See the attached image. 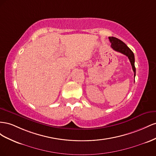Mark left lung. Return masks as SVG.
Wrapping results in <instances>:
<instances>
[{"label": "left lung", "mask_w": 156, "mask_h": 156, "mask_svg": "<svg viewBox=\"0 0 156 156\" xmlns=\"http://www.w3.org/2000/svg\"><path fill=\"white\" fill-rule=\"evenodd\" d=\"M109 41L111 43V47L114 50L123 53V55L128 57L130 61V63L132 66V69L134 72V77H135L136 74V69L135 66V56L134 53L130 50L126 44L122 42L121 40H119L115 37H108Z\"/></svg>", "instance_id": "left-lung-1"}]
</instances>
